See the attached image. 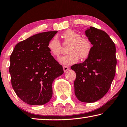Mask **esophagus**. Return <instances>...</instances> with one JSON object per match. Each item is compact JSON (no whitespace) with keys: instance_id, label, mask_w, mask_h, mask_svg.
Returning <instances> with one entry per match:
<instances>
[{"instance_id":"obj_1","label":"esophagus","mask_w":127,"mask_h":127,"mask_svg":"<svg viewBox=\"0 0 127 127\" xmlns=\"http://www.w3.org/2000/svg\"><path fill=\"white\" fill-rule=\"evenodd\" d=\"M63 70H64V72H66L67 71H68V70L69 69V68L67 67V66L64 65V66H63Z\"/></svg>"}]
</instances>
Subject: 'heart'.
Here are the masks:
<instances>
[{"instance_id": "obj_1", "label": "heart", "mask_w": 127, "mask_h": 127, "mask_svg": "<svg viewBox=\"0 0 127 127\" xmlns=\"http://www.w3.org/2000/svg\"><path fill=\"white\" fill-rule=\"evenodd\" d=\"M63 43L69 44L67 49V55L59 58V61L64 65H71L77 62L80 58L87 59L91 54L93 46L89 39L81 37V35L72 30L66 31L63 34ZM51 55L58 57L62 51V45L57 37L50 40L47 45Z\"/></svg>"}]
</instances>
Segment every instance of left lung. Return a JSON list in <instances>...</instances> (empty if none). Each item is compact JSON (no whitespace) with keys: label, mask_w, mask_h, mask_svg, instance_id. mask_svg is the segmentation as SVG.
<instances>
[{"label":"left lung","mask_w":127,"mask_h":127,"mask_svg":"<svg viewBox=\"0 0 127 127\" xmlns=\"http://www.w3.org/2000/svg\"><path fill=\"white\" fill-rule=\"evenodd\" d=\"M85 34L93 45L90 55L83 63L71 66L76 72L74 94L82 102L92 103L108 92L116 72V47L102 30L90 27Z\"/></svg>","instance_id":"left-lung-1"}]
</instances>
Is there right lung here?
<instances>
[{
	"label": "right lung",
	"mask_w": 127,
	"mask_h": 127,
	"mask_svg": "<svg viewBox=\"0 0 127 127\" xmlns=\"http://www.w3.org/2000/svg\"><path fill=\"white\" fill-rule=\"evenodd\" d=\"M57 32L38 33L19 42L10 56L12 86L26 103L42 105L50 101L54 80L64 73L47 48Z\"/></svg>",
	"instance_id": "1"
}]
</instances>
